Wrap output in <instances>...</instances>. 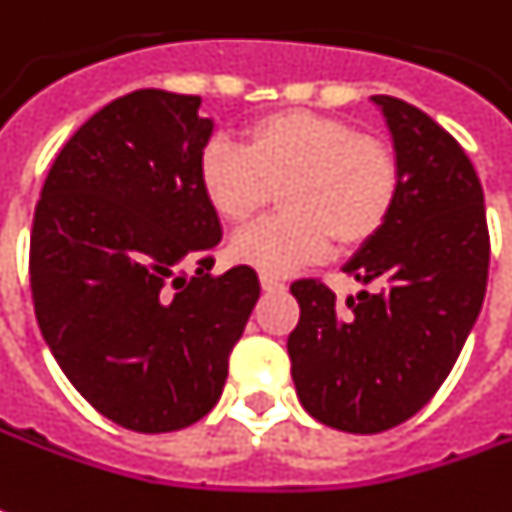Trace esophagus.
Segmentation results:
<instances>
[{"label":"esophagus","instance_id":"obj_1","mask_svg":"<svg viewBox=\"0 0 512 512\" xmlns=\"http://www.w3.org/2000/svg\"><path fill=\"white\" fill-rule=\"evenodd\" d=\"M259 281H262V287L267 290V293H276V290H284V281L276 279V276H267V273H262L259 276Z\"/></svg>","mask_w":512,"mask_h":512}]
</instances>
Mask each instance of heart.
<instances>
[{
  "label": "heart",
  "mask_w": 512,
  "mask_h": 512,
  "mask_svg": "<svg viewBox=\"0 0 512 512\" xmlns=\"http://www.w3.org/2000/svg\"><path fill=\"white\" fill-rule=\"evenodd\" d=\"M197 183L222 222L245 225L279 188L281 214L233 236V262L284 276L329 242L358 248L392 216L400 191L394 152L338 118L284 109L253 120L242 149L216 137L200 152Z\"/></svg>",
  "instance_id": "b5f03b06"
}]
</instances>
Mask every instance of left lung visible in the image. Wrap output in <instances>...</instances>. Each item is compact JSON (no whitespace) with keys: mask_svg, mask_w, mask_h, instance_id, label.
Segmentation results:
<instances>
[{"mask_svg":"<svg viewBox=\"0 0 512 512\" xmlns=\"http://www.w3.org/2000/svg\"><path fill=\"white\" fill-rule=\"evenodd\" d=\"M392 132L400 191L386 225L344 264L346 301L327 284L290 287L301 318L287 338L298 400L318 423L377 434L406 423L454 369L488 287L485 194L468 154L417 106L372 95Z\"/></svg>","mask_w":512,"mask_h":512,"instance_id":"8db88e82","label":"left lung"}]
</instances>
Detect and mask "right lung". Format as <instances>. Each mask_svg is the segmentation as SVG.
I'll return each mask as SVG.
<instances>
[{
	"label": "right lung",
	"mask_w": 512,
	"mask_h": 512,
	"mask_svg": "<svg viewBox=\"0 0 512 512\" xmlns=\"http://www.w3.org/2000/svg\"><path fill=\"white\" fill-rule=\"evenodd\" d=\"M200 104L166 89L106 104L58 152L33 216L41 335L89 406L140 434L216 406L262 290L248 264L211 273L222 225L197 183L214 135Z\"/></svg>",
	"instance_id": "add662e5"
}]
</instances>
